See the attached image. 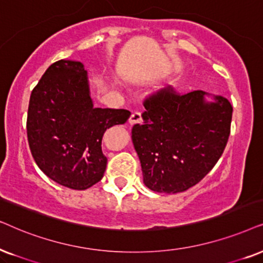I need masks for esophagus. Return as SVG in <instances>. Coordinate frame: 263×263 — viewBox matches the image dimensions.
Returning a JSON list of instances; mask_svg holds the SVG:
<instances>
[{"label": "esophagus", "instance_id": "obj_1", "mask_svg": "<svg viewBox=\"0 0 263 263\" xmlns=\"http://www.w3.org/2000/svg\"><path fill=\"white\" fill-rule=\"evenodd\" d=\"M141 120H142V113L139 110H135L132 111L131 117L128 119V122L131 125H134V124H137V122H141Z\"/></svg>", "mask_w": 263, "mask_h": 263}]
</instances>
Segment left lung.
<instances>
[{"mask_svg":"<svg viewBox=\"0 0 263 263\" xmlns=\"http://www.w3.org/2000/svg\"><path fill=\"white\" fill-rule=\"evenodd\" d=\"M202 90L178 93L172 86L144 100L143 122L132 127L143 181L155 192L186 191L211 172L229 141L233 108Z\"/></svg>","mask_w":263,"mask_h":263,"instance_id":"left-lung-1","label":"left lung"}]
</instances>
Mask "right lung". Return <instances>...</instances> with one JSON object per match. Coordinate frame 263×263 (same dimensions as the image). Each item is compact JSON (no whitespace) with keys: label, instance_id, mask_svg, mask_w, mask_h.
Listing matches in <instances>:
<instances>
[{"label":"right lung","instance_id":"1","mask_svg":"<svg viewBox=\"0 0 263 263\" xmlns=\"http://www.w3.org/2000/svg\"><path fill=\"white\" fill-rule=\"evenodd\" d=\"M129 115L126 109L93 107L82 62L56 61L31 92L26 122L31 154L51 180L85 190L106 171L104 132L125 124Z\"/></svg>","mask_w":263,"mask_h":263}]
</instances>
